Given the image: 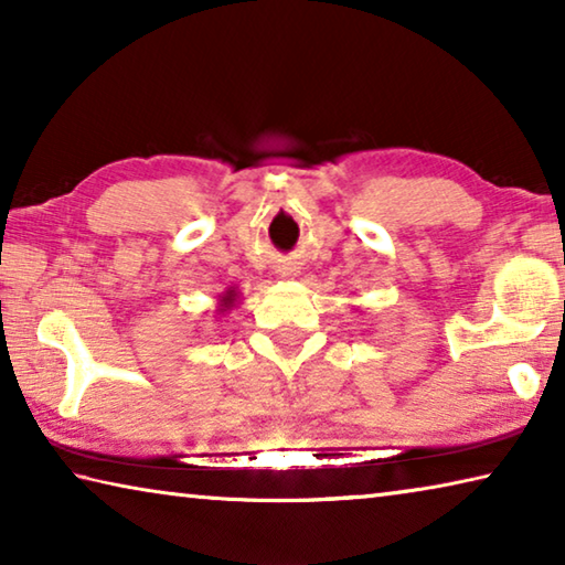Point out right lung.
I'll list each match as a JSON object with an SVG mask.
<instances>
[{
	"instance_id": "1",
	"label": "right lung",
	"mask_w": 565,
	"mask_h": 565,
	"mask_svg": "<svg viewBox=\"0 0 565 565\" xmlns=\"http://www.w3.org/2000/svg\"><path fill=\"white\" fill-rule=\"evenodd\" d=\"M236 296H238V291H236V286H232V289H226L222 296H218V313H224V311H228V309H234L236 306Z\"/></svg>"
}]
</instances>
